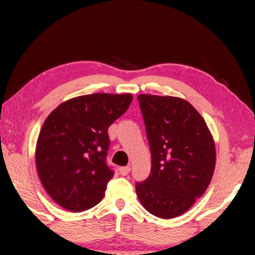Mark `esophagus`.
<instances>
[{"label":"esophagus","instance_id":"1","mask_svg":"<svg viewBox=\"0 0 255 255\" xmlns=\"http://www.w3.org/2000/svg\"><path fill=\"white\" fill-rule=\"evenodd\" d=\"M129 171H130L129 166H122V168H120L121 175H123V176L128 175V173H129Z\"/></svg>","mask_w":255,"mask_h":255}]
</instances>
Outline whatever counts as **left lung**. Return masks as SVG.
Listing matches in <instances>:
<instances>
[{"mask_svg": "<svg viewBox=\"0 0 255 255\" xmlns=\"http://www.w3.org/2000/svg\"><path fill=\"white\" fill-rule=\"evenodd\" d=\"M151 153L148 179L135 184L143 207L169 220L186 212L207 190L216 146L206 122L190 102L138 95Z\"/></svg>", "mask_w": 255, "mask_h": 255, "instance_id": "obj_1", "label": "left lung"}]
</instances>
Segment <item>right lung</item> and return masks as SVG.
<instances>
[{"label":"right lung","instance_id":"right-lung-1","mask_svg":"<svg viewBox=\"0 0 255 255\" xmlns=\"http://www.w3.org/2000/svg\"><path fill=\"white\" fill-rule=\"evenodd\" d=\"M130 94H92L59 105L43 123L35 146L38 175L49 196L81 212L105 196L113 171L107 166L109 127L132 102Z\"/></svg>","mask_w":255,"mask_h":255}]
</instances>
